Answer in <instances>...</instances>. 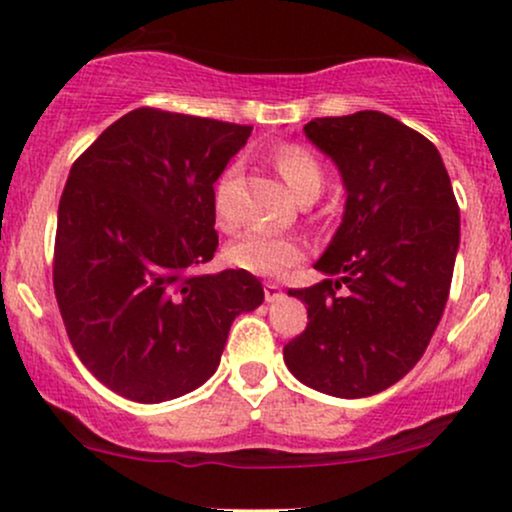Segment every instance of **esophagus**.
<instances>
[{
    "label": "esophagus",
    "mask_w": 512,
    "mask_h": 512,
    "mask_svg": "<svg viewBox=\"0 0 512 512\" xmlns=\"http://www.w3.org/2000/svg\"><path fill=\"white\" fill-rule=\"evenodd\" d=\"M279 298H281V286L267 281V284H264V301L274 303V301H279Z\"/></svg>",
    "instance_id": "obj_1"
}]
</instances>
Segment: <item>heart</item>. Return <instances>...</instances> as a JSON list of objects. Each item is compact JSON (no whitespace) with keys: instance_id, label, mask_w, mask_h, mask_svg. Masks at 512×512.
Here are the masks:
<instances>
[{"instance_id":"b5f03b06","label":"heart","mask_w":512,"mask_h":512,"mask_svg":"<svg viewBox=\"0 0 512 512\" xmlns=\"http://www.w3.org/2000/svg\"><path fill=\"white\" fill-rule=\"evenodd\" d=\"M274 166L291 187L293 195L305 199L320 195L325 173L317 158L305 146L289 144L281 146L274 154ZM214 214L219 226L231 228L236 223V207H233V173L226 170L214 187ZM305 257V245L296 238L272 236L264 231H250L240 236L236 243L228 245L226 260L240 272L257 276H279L286 269L298 264Z\"/></svg>"}]
</instances>
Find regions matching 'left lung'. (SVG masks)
Returning a JSON list of instances; mask_svg holds the SVG:
<instances>
[{"label": "left lung", "mask_w": 512, "mask_h": 512, "mask_svg": "<svg viewBox=\"0 0 512 512\" xmlns=\"http://www.w3.org/2000/svg\"><path fill=\"white\" fill-rule=\"evenodd\" d=\"M303 132L337 163L346 207L315 262L337 279L289 291L308 308V327L284 361L325 395H378L416 366L443 317L460 207L436 146L395 117H315Z\"/></svg>", "instance_id": "1"}]
</instances>
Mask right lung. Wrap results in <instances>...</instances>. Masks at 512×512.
<instances>
[{
    "mask_svg": "<svg viewBox=\"0 0 512 512\" xmlns=\"http://www.w3.org/2000/svg\"><path fill=\"white\" fill-rule=\"evenodd\" d=\"M252 127L158 108L113 122L74 161L57 211L52 284L81 363L132 402L214 375L257 276L202 274L219 248L214 182Z\"/></svg>",
    "mask_w": 512,
    "mask_h": 512,
    "instance_id": "add662e5",
    "label": "right lung"
}]
</instances>
